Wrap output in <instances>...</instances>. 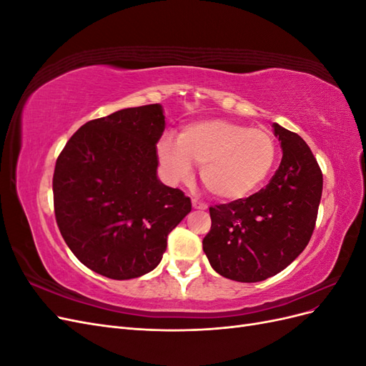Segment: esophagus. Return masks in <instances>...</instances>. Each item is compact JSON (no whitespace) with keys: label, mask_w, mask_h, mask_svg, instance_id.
I'll list each match as a JSON object with an SVG mask.
<instances>
[{"label":"esophagus","mask_w":366,"mask_h":366,"mask_svg":"<svg viewBox=\"0 0 366 366\" xmlns=\"http://www.w3.org/2000/svg\"><path fill=\"white\" fill-rule=\"evenodd\" d=\"M192 207L204 210V209H207V204L203 203V202H198V200H195V198H194V200H192Z\"/></svg>","instance_id":"34e87169"}]
</instances>
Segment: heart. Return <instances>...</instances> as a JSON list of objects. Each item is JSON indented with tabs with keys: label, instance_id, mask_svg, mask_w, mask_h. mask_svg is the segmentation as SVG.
<instances>
[{
	"label": "heart",
	"instance_id": "obj_1",
	"mask_svg": "<svg viewBox=\"0 0 366 366\" xmlns=\"http://www.w3.org/2000/svg\"><path fill=\"white\" fill-rule=\"evenodd\" d=\"M157 154L172 180H186L192 163L202 164V182L210 194L221 200H239L269 177L276 143L265 129L207 119L184 125L177 140L163 136Z\"/></svg>",
	"mask_w": 366,
	"mask_h": 366
}]
</instances>
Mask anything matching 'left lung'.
<instances>
[{"label":"left lung","instance_id":"obj_1","mask_svg":"<svg viewBox=\"0 0 366 366\" xmlns=\"http://www.w3.org/2000/svg\"><path fill=\"white\" fill-rule=\"evenodd\" d=\"M282 159L269 184L247 198L209 207L203 250L227 280L258 282L280 273L307 247L322 197V171L296 132L273 124Z\"/></svg>","mask_w":366,"mask_h":366}]
</instances>
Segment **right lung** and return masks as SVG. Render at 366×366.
<instances>
[{
  "mask_svg": "<svg viewBox=\"0 0 366 366\" xmlns=\"http://www.w3.org/2000/svg\"><path fill=\"white\" fill-rule=\"evenodd\" d=\"M164 131L159 104L86 122L64 147L53 174L54 217L64 241L88 269L132 280L162 261L169 232L191 198L157 177Z\"/></svg>",
  "mask_w": 366,
  "mask_h": 366,
  "instance_id": "1",
  "label": "right lung"
}]
</instances>
